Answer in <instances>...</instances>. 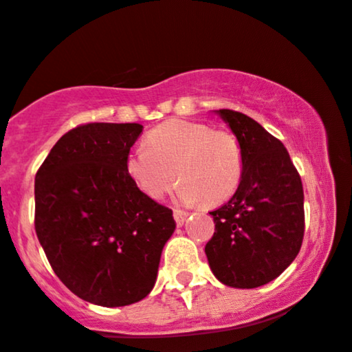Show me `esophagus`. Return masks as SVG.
Returning a JSON list of instances; mask_svg holds the SVG:
<instances>
[{"mask_svg":"<svg viewBox=\"0 0 352 352\" xmlns=\"http://www.w3.org/2000/svg\"><path fill=\"white\" fill-rule=\"evenodd\" d=\"M188 212H184V211H175V221H176V224L177 226H183L184 223H186V219H188Z\"/></svg>","mask_w":352,"mask_h":352,"instance_id":"1","label":"esophagus"}]
</instances>
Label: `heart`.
Instances as JSON below:
<instances>
[{
  "label": "heart",
  "mask_w": 352,
  "mask_h": 352,
  "mask_svg": "<svg viewBox=\"0 0 352 352\" xmlns=\"http://www.w3.org/2000/svg\"><path fill=\"white\" fill-rule=\"evenodd\" d=\"M146 148L126 156V175L149 199H161L171 188L181 204L228 199L241 179V149L232 134L208 124L171 120L146 134Z\"/></svg>",
  "instance_id": "b5f03b06"
}]
</instances>
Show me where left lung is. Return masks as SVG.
Instances as JSON below:
<instances>
[{"label":"left lung","instance_id":"8db88e82","mask_svg":"<svg viewBox=\"0 0 352 352\" xmlns=\"http://www.w3.org/2000/svg\"><path fill=\"white\" fill-rule=\"evenodd\" d=\"M214 113L238 140L243 169L234 196L209 212L216 228L204 251L218 281L252 289L278 278L301 250L302 183L284 144L258 121Z\"/></svg>","mask_w":352,"mask_h":352}]
</instances>
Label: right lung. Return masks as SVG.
Here are the masks:
<instances>
[{
  "mask_svg": "<svg viewBox=\"0 0 352 352\" xmlns=\"http://www.w3.org/2000/svg\"><path fill=\"white\" fill-rule=\"evenodd\" d=\"M143 126L89 123L58 140L34 179V228L63 284L91 304L120 307L155 287L173 211L126 175Z\"/></svg>",
  "mask_w": 352,
  "mask_h": 352,
  "instance_id": "1",
  "label": "right lung"
}]
</instances>
